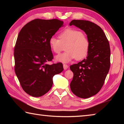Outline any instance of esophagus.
Listing matches in <instances>:
<instances>
[{"label": "esophagus", "instance_id": "obj_1", "mask_svg": "<svg viewBox=\"0 0 124 124\" xmlns=\"http://www.w3.org/2000/svg\"><path fill=\"white\" fill-rule=\"evenodd\" d=\"M68 67H69V66L67 64H63V68H64V70H67V69L68 68Z\"/></svg>", "mask_w": 124, "mask_h": 124}]
</instances>
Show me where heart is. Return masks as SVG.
I'll return each mask as SVG.
<instances>
[{"mask_svg": "<svg viewBox=\"0 0 124 124\" xmlns=\"http://www.w3.org/2000/svg\"><path fill=\"white\" fill-rule=\"evenodd\" d=\"M59 38L52 37L49 42L51 50L56 54H60L66 46L67 51L56 56V61L68 63L74 58L81 60L87 56L89 50V41L81 31L67 28L60 33Z\"/></svg>", "mask_w": 124, "mask_h": 124, "instance_id": "b5f03b06", "label": "heart"}]
</instances>
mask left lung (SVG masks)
I'll return each mask as SVG.
<instances>
[{"label":"left lung","mask_w":124,"mask_h":124,"mask_svg":"<svg viewBox=\"0 0 124 124\" xmlns=\"http://www.w3.org/2000/svg\"><path fill=\"white\" fill-rule=\"evenodd\" d=\"M70 25L84 31L89 41L86 58L70 66L74 74L71 91L78 97L87 98L97 94L104 84L110 65L109 44L102 28L93 22L73 20Z\"/></svg>","instance_id":"obj_1"}]
</instances>
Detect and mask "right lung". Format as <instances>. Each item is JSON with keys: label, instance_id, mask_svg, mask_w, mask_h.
Segmentation results:
<instances>
[{"label": "right lung", "instance_id": "add662e5", "mask_svg": "<svg viewBox=\"0 0 124 124\" xmlns=\"http://www.w3.org/2000/svg\"><path fill=\"white\" fill-rule=\"evenodd\" d=\"M57 19H35L24 26L14 49L15 72L23 90L40 97L51 89L52 78L63 70L61 63L50 65L53 59L49 39L63 26Z\"/></svg>", "mask_w": 124, "mask_h": 124}]
</instances>
